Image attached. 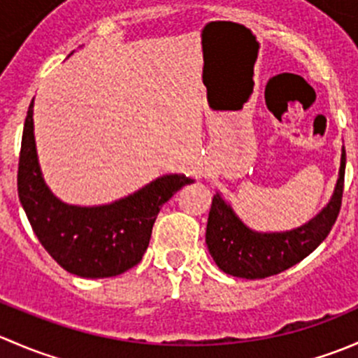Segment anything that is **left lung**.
Wrapping results in <instances>:
<instances>
[{
    "mask_svg": "<svg viewBox=\"0 0 358 358\" xmlns=\"http://www.w3.org/2000/svg\"><path fill=\"white\" fill-rule=\"evenodd\" d=\"M345 166L346 154L343 149L339 176L331 201L315 218L287 232H255L216 194L209 209L206 244L220 270L243 279H265L291 268L315 251L329 236L341 209Z\"/></svg>",
    "mask_w": 358,
    "mask_h": 358,
    "instance_id": "1",
    "label": "left lung"
}]
</instances>
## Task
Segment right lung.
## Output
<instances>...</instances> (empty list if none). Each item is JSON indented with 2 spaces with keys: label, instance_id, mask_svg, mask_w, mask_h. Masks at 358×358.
I'll return each mask as SVG.
<instances>
[{
  "label": "right lung",
  "instance_id": "right-lung-1",
  "mask_svg": "<svg viewBox=\"0 0 358 358\" xmlns=\"http://www.w3.org/2000/svg\"><path fill=\"white\" fill-rule=\"evenodd\" d=\"M29 106L20 145L17 189L29 223L48 255L67 272L86 279H103L140 263L162 204L182 187L185 175H164L143 189L103 206H71L57 199L39 169Z\"/></svg>",
  "mask_w": 358,
  "mask_h": 358
}]
</instances>
